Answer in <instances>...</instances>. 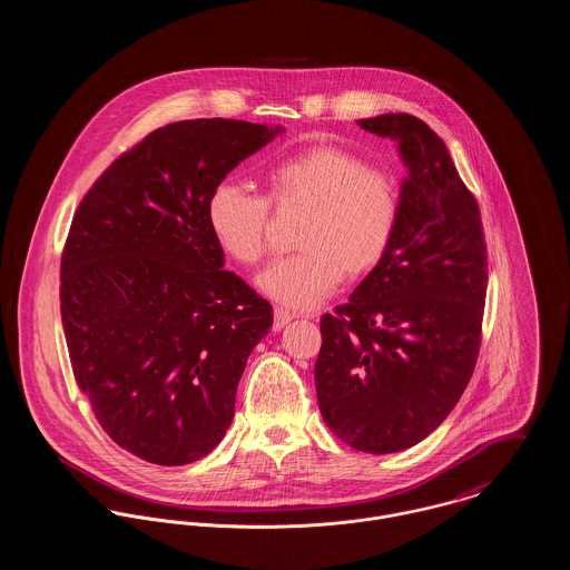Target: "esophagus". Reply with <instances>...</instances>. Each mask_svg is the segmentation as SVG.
<instances>
[{"instance_id": "34e87169", "label": "esophagus", "mask_w": 570, "mask_h": 570, "mask_svg": "<svg viewBox=\"0 0 570 570\" xmlns=\"http://www.w3.org/2000/svg\"><path fill=\"white\" fill-rule=\"evenodd\" d=\"M292 321H294V314H292V312L281 309V307L274 309V331H281L283 326L289 325Z\"/></svg>"}]
</instances>
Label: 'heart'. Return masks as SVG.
Listing matches in <instances>:
<instances>
[{
    "label": "heart",
    "mask_w": 570,
    "mask_h": 570,
    "mask_svg": "<svg viewBox=\"0 0 570 570\" xmlns=\"http://www.w3.org/2000/svg\"><path fill=\"white\" fill-rule=\"evenodd\" d=\"M267 199L235 181L217 184L206 204L210 233L242 265H256L267 247L269 205L312 208L296 247L272 261L258 287L289 309L318 305L340 276L355 281L375 269L393 244L400 222V188L389 170L337 145H312L269 166Z\"/></svg>",
    "instance_id": "b5f03b06"
}]
</instances>
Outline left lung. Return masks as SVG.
Listing matches in <instances>:
<instances>
[{
    "instance_id": "left-lung-1",
    "label": "left lung",
    "mask_w": 570,
    "mask_h": 570,
    "mask_svg": "<svg viewBox=\"0 0 570 570\" xmlns=\"http://www.w3.org/2000/svg\"><path fill=\"white\" fill-rule=\"evenodd\" d=\"M397 142L406 177L382 263L321 318L314 377L328 430L368 454L436 430L476 366L488 294L481 210L443 140L410 114L357 120Z\"/></svg>"
}]
</instances>
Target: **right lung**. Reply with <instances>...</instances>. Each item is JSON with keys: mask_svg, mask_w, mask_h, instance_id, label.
Masks as SVG:
<instances>
[{"mask_svg": "<svg viewBox=\"0 0 570 570\" xmlns=\"http://www.w3.org/2000/svg\"><path fill=\"white\" fill-rule=\"evenodd\" d=\"M283 127L179 120L87 190L61 258V321L77 384L102 430L156 465L224 439L272 305L224 269L206 204Z\"/></svg>", "mask_w": 570, "mask_h": 570, "instance_id": "add662e5", "label": "right lung"}]
</instances>
